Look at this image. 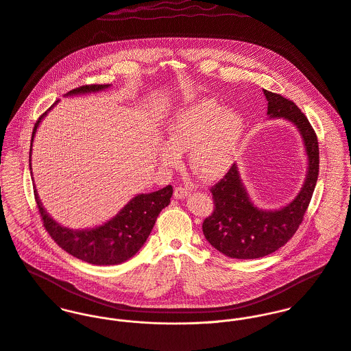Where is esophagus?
Instances as JSON below:
<instances>
[{
  "instance_id": "1",
  "label": "esophagus",
  "mask_w": 351,
  "mask_h": 351,
  "mask_svg": "<svg viewBox=\"0 0 351 351\" xmlns=\"http://www.w3.org/2000/svg\"><path fill=\"white\" fill-rule=\"evenodd\" d=\"M173 195L178 198V199H183L189 195V189L184 187V186H178L173 191Z\"/></svg>"
}]
</instances>
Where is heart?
Listing matches in <instances>:
<instances>
[{
	"label": "heart",
	"instance_id": "heart-1",
	"mask_svg": "<svg viewBox=\"0 0 351 351\" xmlns=\"http://www.w3.org/2000/svg\"><path fill=\"white\" fill-rule=\"evenodd\" d=\"M245 123L240 114L215 99H201L179 110L167 128L168 143L158 150L167 168L179 165L182 152L190 149V164L202 178L214 180L233 165L244 137Z\"/></svg>",
	"mask_w": 351,
	"mask_h": 351
}]
</instances>
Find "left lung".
<instances>
[{
  "mask_svg": "<svg viewBox=\"0 0 351 351\" xmlns=\"http://www.w3.org/2000/svg\"><path fill=\"white\" fill-rule=\"evenodd\" d=\"M263 92L269 117L285 118L297 126L308 154V173L300 194L280 210H262L251 202L236 164L211 187L214 209L202 230L217 251L234 259L263 258L283 247L301 225L319 176V142L308 118L280 93Z\"/></svg>",
  "mask_w": 351,
  "mask_h": 351,
  "instance_id": "obj_1",
  "label": "left lung"
}]
</instances>
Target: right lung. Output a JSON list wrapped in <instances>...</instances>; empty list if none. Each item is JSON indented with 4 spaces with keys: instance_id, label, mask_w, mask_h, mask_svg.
I'll return each mask as SVG.
<instances>
[{
    "instance_id": "obj_1",
    "label": "right lung",
    "mask_w": 351,
    "mask_h": 351,
    "mask_svg": "<svg viewBox=\"0 0 351 351\" xmlns=\"http://www.w3.org/2000/svg\"><path fill=\"white\" fill-rule=\"evenodd\" d=\"M108 86V84L82 85L75 89H71V92H68V95L97 92ZM57 101L47 111H50L57 104ZM46 112H43L39 117L34 126L32 141L35 137V132ZM31 150L32 149H29V161ZM172 193V186H167L154 193L140 194L134 197L122 210L104 225L93 229L71 230L61 226L47 214V211L43 209L39 201L36 189L34 190L35 201L39 209L40 218L43 221V226L51 236V239L64 251H66L74 258L97 266L119 265L134 256L140 251L141 247L145 244L147 236L150 234L160 211L169 205Z\"/></svg>"
}]
</instances>
